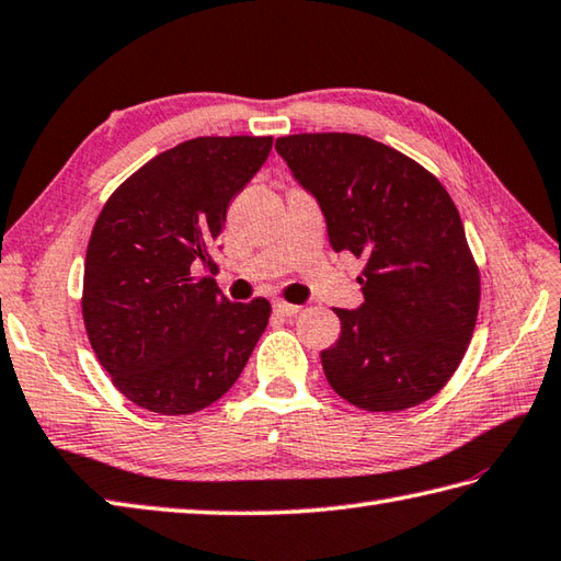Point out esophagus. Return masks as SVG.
I'll list each match as a JSON object with an SVG mask.
<instances>
[{"label":"esophagus","instance_id":"1","mask_svg":"<svg viewBox=\"0 0 561 561\" xmlns=\"http://www.w3.org/2000/svg\"><path fill=\"white\" fill-rule=\"evenodd\" d=\"M301 311V306L296 304H287V301H274V313L282 316V318H289V316H296Z\"/></svg>","mask_w":561,"mask_h":561}]
</instances>
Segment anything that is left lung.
<instances>
[{"instance_id": "8db88e82", "label": "left lung", "mask_w": 561, "mask_h": 561, "mask_svg": "<svg viewBox=\"0 0 561 561\" xmlns=\"http://www.w3.org/2000/svg\"><path fill=\"white\" fill-rule=\"evenodd\" d=\"M335 252L362 267L359 309H335L325 379L357 409L403 411L435 397L474 333L479 272L457 206L419 162L353 134L277 138Z\"/></svg>"}]
</instances>
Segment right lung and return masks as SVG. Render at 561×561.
I'll return each instance as SVG.
<instances>
[{
    "instance_id": "obj_1",
    "label": "right lung",
    "mask_w": 561,
    "mask_h": 561,
    "mask_svg": "<svg viewBox=\"0 0 561 561\" xmlns=\"http://www.w3.org/2000/svg\"><path fill=\"white\" fill-rule=\"evenodd\" d=\"M270 150L272 138L184 140L130 174L99 214L82 316L102 367L140 409L186 415L211 405L265 333L270 301H228L208 274L218 272L211 248L228 206Z\"/></svg>"
}]
</instances>
